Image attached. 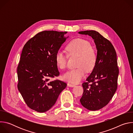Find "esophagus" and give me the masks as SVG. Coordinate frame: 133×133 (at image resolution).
Instances as JSON below:
<instances>
[{"mask_svg":"<svg viewBox=\"0 0 133 133\" xmlns=\"http://www.w3.org/2000/svg\"><path fill=\"white\" fill-rule=\"evenodd\" d=\"M67 86H68V87H74V86H75V85H74V84H70V83H68V84H67Z\"/></svg>","mask_w":133,"mask_h":133,"instance_id":"34e87169","label":"esophagus"}]
</instances>
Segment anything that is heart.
Returning <instances> with one entry per match:
<instances>
[{
	"label": "heart",
	"mask_w": 133,
	"mask_h": 133,
	"mask_svg": "<svg viewBox=\"0 0 133 133\" xmlns=\"http://www.w3.org/2000/svg\"><path fill=\"white\" fill-rule=\"evenodd\" d=\"M69 56H78L76 69L65 72L63 76L64 80L73 84L79 83L85 76L86 70L90 71L93 69L97 61V54L95 48L90 43L86 40L77 38L70 42L66 48ZM55 61L57 67L61 69L66 67L67 57L61 50L57 52Z\"/></svg>",
	"instance_id": "1"
}]
</instances>
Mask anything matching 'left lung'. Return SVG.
<instances>
[{
	"label": "left lung",
	"instance_id": "1",
	"mask_svg": "<svg viewBox=\"0 0 133 133\" xmlns=\"http://www.w3.org/2000/svg\"><path fill=\"white\" fill-rule=\"evenodd\" d=\"M78 34L91 37L97 51L96 65L83 84L84 92L80 102L86 109L97 110L108 104L117 88L116 52L111 43L97 31L86 30Z\"/></svg>",
	"mask_w": 133,
	"mask_h": 133
}]
</instances>
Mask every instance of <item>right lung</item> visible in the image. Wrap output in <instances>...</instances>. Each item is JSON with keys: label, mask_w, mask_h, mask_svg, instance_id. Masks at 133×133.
Returning a JSON list of instances; mask_svg holds the SVG:
<instances>
[{"label": "right lung", "mask_w": 133, "mask_h": 133, "mask_svg": "<svg viewBox=\"0 0 133 133\" xmlns=\"http://www.w3.org/2000/svg\"><path fill=\"white\" fill-rule=\"evenodd\" d=\"M53 30L38 33L24 46L17 67L18 89L27 106L39 112L50 109L67 84L49 78L59 75L56 54L69 37Z\"/></svg>", "instance_id": "add662e5"}]
</instances>
